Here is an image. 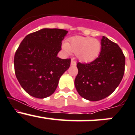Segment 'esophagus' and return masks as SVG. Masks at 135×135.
<instances>
[{"label": "esophagus", "instance_id": "esophagus-1", "mask_svg": "<svg viewBox=\"0 0 135 135\" xmlns=\"http://www.w3.org/2000/svg\"><path fill=\"white\" fill-rule=\"evenodd\" d=\"M70 65H71L72 66H76V61L74 60V59H72Z\"/></svg>", "mask_w": 135, "mask_h": 135}]
</instances>
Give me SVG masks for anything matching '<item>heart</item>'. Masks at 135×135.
Returning <instances> with one entry per match:
<instances>
[{"mask_svg": "<svg viewBox=\"0 0 135 135\" xmlns=\"http://www.w3.org/2000/svg\"><path fill=\"white\" fill-rule=\"evenodd\" d=\"M63 49L68 54L71 52L77 54L78 59L82 62H90L100 55L102 44L99 40L91 37H73L67 43L63 45Z\"/></svg>", "mask_w": 135, "mask_h": 135, "instance_id": "1", "label": "heart"}]
</instances>
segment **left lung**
Returning <instances> with one entry per match:
<instances>
[{"mask_svg": "<svg viewBox=\"0 0 135 135\" xmlns=\"http://www.w3.org/2000/svg\"><path fill=\"white\" fill-rule=\"evenodd\" d=\"M100 56L90 63H77L74 81L78 93L89 101H99L111 94L123 78L126 58L115 42L103 36Z\"/></svg>", "mask_w": 135, "mask_h": 135, "instance_id": "obj_1", "label": "left lung"}]
</instances>
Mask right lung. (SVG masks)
I'll use <instances>...</instances> for the list:
<instances>
[{"mask_svg":"<svg viewBox=\"0 0 135 135\" xmlns=\"http://www.w3.org/2000/svg\"><path fill=\"white\" fill-rule=\"evenodd\" d=\"M68 31L43 28L28 34L14 57L15 75L22 89L37 98L55 92L61 76L70 65V59L58 57Z\"/></svg>","mask_w":135,"mask_h":135,"instance_id":"1","label":"right lung"}]
</instances>
